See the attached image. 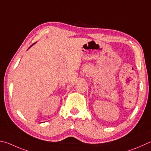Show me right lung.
<instances>
[{"label":"right lung","mask_w":151,"mask_h":151,"mask_svg":"<svg viewBox=\"0 0 151 151\" xmlns=\"http://www.w3.org/2000/svg\"><path fill=\"white\" fill-rule=\"evenodd\" d=\"M31 46H32V45H31Z\"/></svg>","instance_id":"obj_1"}]
</instances>
